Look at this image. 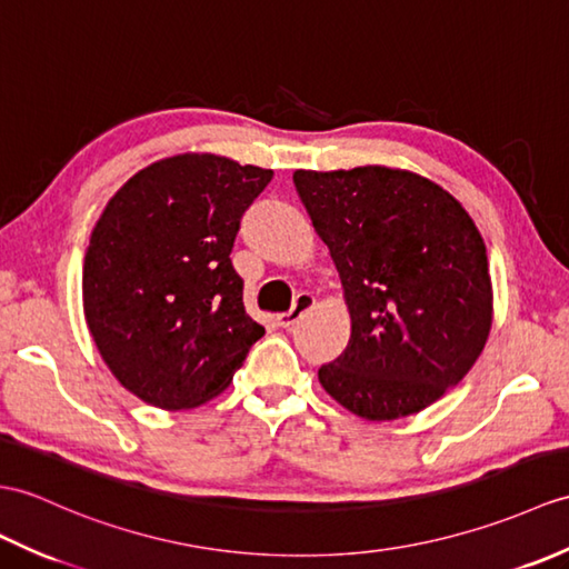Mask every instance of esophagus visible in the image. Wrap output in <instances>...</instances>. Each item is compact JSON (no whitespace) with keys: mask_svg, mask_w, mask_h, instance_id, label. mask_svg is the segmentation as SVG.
<instances>
[{"mask_svg":"<svg viewBox=\"0 0 569 569\" xmlns=\"http://www.w3.org/2000/svg\"><path fill=\"white\" fill-rule=\"evenodd\" d=\"M315 306V298L310 296V293H298V298L293 300V308H290L288 312H283L281 317H279V325L283 327V329H290L293 327L302 315H306L310 308Z\"/></svg>","mask_w":569,"mask_h":569,"instance_id":"obj_1","label":"esophagus"}]
</instances>
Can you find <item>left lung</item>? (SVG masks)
<instances>
[{
  "instance_id": "8db88e82",
  "label": "left lung",
  "mask_w": 569,
  "mask_h": 569,
  "mask_svg": "<svg viewBox=\"0 0 569 569\" xmlns=\"http://www.w3.org/2000/svg\"><path fill=\"white\" fill-rule=\"evenodd\" d=\"M296 191L335 259L347 349L317 378L349 412L390 421L458 386L492 327L487 249L456 198L405 169H298Z\"/></svg>"
}]
</instances>
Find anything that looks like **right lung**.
Masks as SVG:
<instances>
[{
  "label": "right lung",
  "mask_w": 569,
  "mask_h": 569,
  "mask_svg": "<svg viewBox=\"0 0 569 569\" xmlns=\"http://www.w3.org/2000/svg\"><path fill=\"white\" fill-rule=\"evenodd\" d=\"M271 177L187 152L140 169L103 208L84 254V317L103 363L142 402H208L263 337L230 252Z\"/></svg>",
  "instance_id": "add662e5"
}]
</instances>
